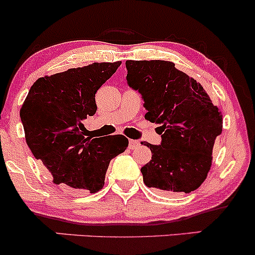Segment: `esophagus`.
<instances>
[{"instance_id": "34e87169", "label": "esophagus", "mask_w": 255, "mask_h": 255, "mask_svg": "<svg viewBox=\"0 0 255 255\" xmlns=\"http://www.w3.org/2000/svg\"><path fill=\"white\" fill-rule=\"evenodd\" d=\"M140 146V142H138L137 140H128V147H130L131 149H135L136 147Z\"/></svg>"}]
</instances>
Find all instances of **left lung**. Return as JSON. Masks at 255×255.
<instances>
[{
	"instance_id": "8db88e82",
	"label": "left lung",
	"mask_w": 255,
	"mask_h": 255,
	"mask_svg": "<svg viewBox=\"0 0 255 255\" xmlns=\"http://www.w3.org/2000/svg\"><path fill=\"white\" fill-rule=\"evenodd\" d=\"M127 81L147 110L145 119L159 124V145L141 168L143 183L166 193H190L206 179L215 140L222 132V114L194 78L163 60L125 62Z\"/></svg>"
}]
</instances>
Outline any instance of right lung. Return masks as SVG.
<instances>
[{"mask_svg": "<svg viewBox=\"0 0 255 255\" xmlns=\"http://www.w3.org/2000/svg\"><path fill=\"white\" fill-rule=\"evenodd\" d=\"M120 65L94 62L40 77L30 87L19 113L25 141L55 184L97 193L110 161L127 149L125 136L85 137L83 125L97 112V91Z\"/></svg>", "mask_w": 255, "mask_h": 255, "instance_id": "right-lung-1", "label": "right lung"}]
</instances>
